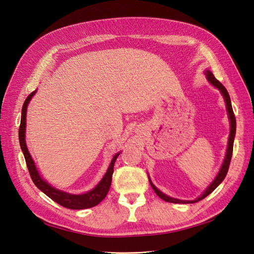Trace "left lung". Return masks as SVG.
I'll list each match as a JSON object with an SVG mask.
<instances>
[{"label":"left lung","mask_w":254,"mask_h":254,"mask_svg":"<svg viewBox=\"0 0 254 254\" xmlns=\"http://www.w3.org/2000/svg\"><path fill=\"white\" fill-rule=\"evenodd\" d=\"M205 75H206V78L209 80L214 87H216L220 92L222 96L225 98V102L227 105V110H228V114H229V120H230V124H231V128H230V135H229V142H228V148H227V153H226V158L224 163H222V166L220 168V171L217 175L216 178L215 180L210 184V187L205 190L204 193L200 196L198 197L196 200H180V199H176V198H172L170 196H166L165 194H163L162 191H160L155 186H153L152 182L149 180L150 182V186L152 188V190H155V193L161 198L163 199L164 201L166 202H173V203H195L202 200L203 198H205L207 195H210L212 191L216 189L219 184L224 181L225 177L228 173L229 170V166H230V162H231V158H232V153H233V143H234V137H235V131H236V120H235V115L232 109V105H231V99H230L229 93L227 89L222 86L220 83V81H218L216 78H215V76L213 75L212 72L210 71H205Z\"/></svg>","instance_id":"left-lung-1"}]
</instances>
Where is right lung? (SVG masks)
I'll return each mask as SVG.
<instances>
[{
  "label": "right lung",
  "mask_w": 254,
  "mask_h": 254,
  "mask_svg": "<svg viewBox=\"0 0 254 254\" xmlns=\"http://www.w3.org/2000/svg\"><path fill=\"white\" fill-rule=\"evenodd\" d=\"M35 93H36V90L34 92H32V93H30L26 97L24 104H23L22 114H21V123H20V128H19L20 146H21L23 155H24V158L26 161V165L28 168L30 178H32L33 182L35 183V186L40 190H42L45 195L49 196L52 200H54L58 204L63 205L64 207H67V209L82 210V209H88V207H92V206L98 204L107 196V194H108L110 186H111V181H112L114 163H115V161H117V158L119 157L120 152L117 153V155L113 157L111 163L109 165L108 171H107V173L105 174L104 178L101 180V182H99L93 190L88 191V193H86V194L72 195V194L64 193V191H61L57 189H54L53 187H51L49 183H47L41 178L39 173H38L34 161L29 155L28 149L26 147V143H25V125H26L27 105Z\"/></svg>",
  "instance_id": "1"
}]
</instances>
